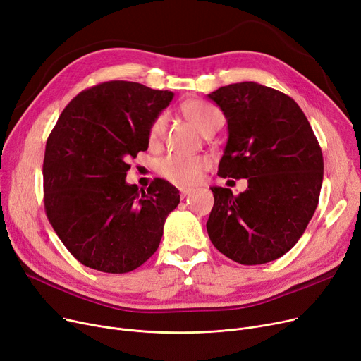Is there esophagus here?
Returning <instances> with one entry per match:
<instances>
[{"label": "esophagus", "instance_id": "1", "mask_svg": "<svg viewBox=\"0 0 361 361\" xmlns=\"http://www.w3.org/2000/svg\"><path fill=\"white\" fill-rule=\"evenodd\" d=\"M179 191H180V197H182V198H186L188 195H190V194L192 192L191 188H180Z\"/></svg>", "mask_w": 361, "mask_h": 361}]
</instances>
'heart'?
<instances>
[{
  "label": "heart",
  "mask_w": 361,
  "mask_h": 361,
  "mask_svg": "<svg viewBox=\"0 0 361 361\" xmlns=\"http://www.w3.org/2000/svg\"><path fill=\"white\" fill-rule=\"evenodd\" d=\"M182 111L202 135L221 120V113L213 104L201 99H190L183 102ZM166 123V114H160L154 120L148 133L149 144H157L161 140ZM209 167L210 160L207 157L182 156V154H169L157 163L159 175L179 186L195 185L201 179L202 171Z\"/></svg>",
  "instance_id": "heart-1"
}]
</instances>
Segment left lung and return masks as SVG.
<instances>
[{"label": "left lung", "instance_id": "1", "mask_svg": "<svg viewBox=\"0 0 361 361\" xmlns=\"http://www.w3.org/2000/svg\"><path fill=\"white\" fill-rule=\"evenodd\" d=\"M207 97L228 122L217 175L248 180L239 195L212 186L209 236L239 264L276 260L298 243L316 212L323 182L320 145L300 106L276 90L239 82Z\"/></svg>", "mask_w": 361, "mask_h": 361}]
</instances>
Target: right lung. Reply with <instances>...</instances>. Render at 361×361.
Masks as SVG:
<instances>
[{
  "mask_svg": "<svg viewBox=\"0 0 361 361\" xmlns=\"http://www.w3.org/2000/svg\"><path fill=\"white\" fill-rule=\"evenodd\" d=\"M173 92L110 80L78 94L49 133L44 157L47 217L83 266L128 273L157 251L179 191L154 179L126 183L128 160L148 148L149 128Z\"/></svg>",
  "mask_w": 361,
  "mask_h": 361,
  "instance_id": "right-lung-1",
  "label": "right lung"
}]
</instances>
